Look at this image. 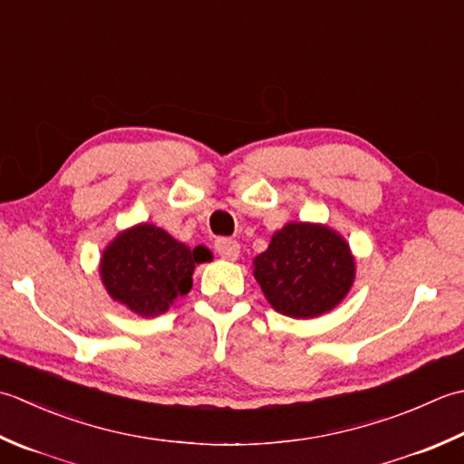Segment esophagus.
<instances>
[{
    "mask_svg": "<svg viewBox=\"0 0 464 464\" xmlns=\"http://www.w3.org/2000/svg\"><path fill=\"white\" fill-rule=\"evenodd\" d=\"M216 252L220 254V258L224 260H238L240 256V244L230 238H220L216 242Z\"/></svg>",
    "mask_w": 464,
    "mask_h": 464,
    "instance_id": "esophagus-1",
    "label": "esophagus"
}]
</instances>
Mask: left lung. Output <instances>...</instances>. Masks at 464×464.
Instances as JSON below:
<instances>
[{
	"label": "left lung",
	"mask_w": 464,
	"mask_h": 464,
	"mask_svg": "<svg viewBox=\"0 0 464 464\" xmlns=\"http://www.w3.org/2000/svg\"><path fill=\"white\" fill-rule=\"evenodd\" d=\"M270 306L290 318H316L351 292L356 260L343 234L328 224L288 222L252 262Z\"/></svg>",
	"instance_id": "8db88e82"
}]
</instances>
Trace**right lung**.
<instances>
[{"mask_svg": "<svg viewBox=\"0 0 464 464\" xmlns=\"http://www.w3.org/2000/svg\"><path fill=\"white\" fill-rule=\"evenodd\" d=\"M210 258L204 246L192 250L160 226L141 222L103 248L100 278L113 302L141 318H154L190 292L196 264Z\"/></svg>", "mask_w": 464, "mask_h": 464, "instance_id": "right-lung-1", "label": "right lung"}]
</instances>
